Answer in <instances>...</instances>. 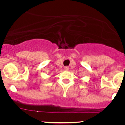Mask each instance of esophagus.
Returning a JSON list of instances; mask_svg holds the SVG:
<instances>
[{
    "mask_svg": "<svg viewBox=\"0 0 125 125\" xmlns=\"http://www.w3.org/2000/svg\"><path fill=\"white\" fill-rule=\"evenodd\" d=\"M64 69L65 70V71H68V70L69 69V66H65V68H64Z\"/></svg>",
    "mask_w": 125,
    "mask_h": 125,
    "instance_id": "obj_1",
    "label": "esophagus"
}]
</instances>
